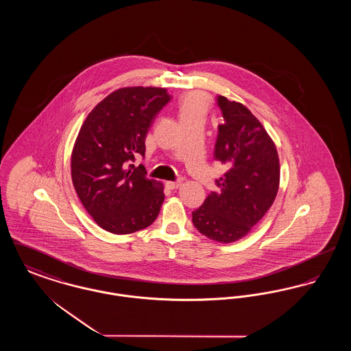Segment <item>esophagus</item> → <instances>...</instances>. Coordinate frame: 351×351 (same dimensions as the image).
I'll return each mask as SVG.
<instances>
[{
  "instance_id": "1",
  "label": "esophagus",
  "mask_w": 351,
  "mask_h": 351,
  "mask_svg": "<svg viewBox=\"0 0 351 351\" xmlns=\"http://www.w3.org/2000/svg\"><path fill=\"white\" fill-rule=\"evenodd\" d=\"M182 184H183V182L178 180V182H167L166 185H167L169 189H178V188H180V186H182Z\"/></svg>"
}]
</instances>
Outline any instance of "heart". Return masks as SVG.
Listing matches in <instances>:
<instances>
[{
    "label": "heart",
    "mask_w": 351,
    "mask_h": 351,
    "mask_svg": "<svg viewBox=\"0 0 351 351\" xmlns=\"http://www.w3.org/2000/svg\"><path fill=\"white\" fill-rule=\"evenodd\" d=\"M210 108V101L208 96L200 92H192L184 96L179 104V114L182 118H205Z\"/></svg>",
    "instance_id": "heart-1"
}]
</instances>
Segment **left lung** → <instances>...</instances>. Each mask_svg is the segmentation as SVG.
I'll return each instance as SVG.
<instances>
[{"label":"left lung","mask_w":351,"mask_h":351,"mask_svg":"<svg viewBox=\"0 0 351 351\" xmlns=\"http://www.w3.org/2000/svg\"><path fill=\"white\" fill-rule=\"evenodd\" d=\"M225 122L218 126L215 158L228 167L192 222L202 235L232 243L250 233L279 191L280 165L276 146L261 121L241 102L218 96Z\"/></svg>","instance_id":"8db88e82"}]
</instances>
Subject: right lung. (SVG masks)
I'll return each instance as SVG.
<instances>
[{
	"label": "right lung",
	"mask_w": 351,
	"mask_h": 351,
	"mask_svg": "<svg viewBox=\"0 0 351 351\" xmlns=\"http://www.w3.org/2000/svg\"><path fill=\"white\" fill-rule=\"evenodd\" d=\"M169 99L166 88H119L80 128L71 155L72 183L85 210L109 233L142 230L160 212L163 184L132 163L145 155L147 132Z\"/></svg>",
	"instance_id": "add662e5"
}]
</instances>
